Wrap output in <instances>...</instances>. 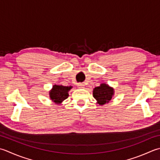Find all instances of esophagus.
Masks as SVG:
<instances>
[{"mask_svg":"<svg viewBox=\"0 0 160 160\" xmlns=\"http://www.w3.org/2000/svg\"><path fill=\"white\" fill-rule=\"evenodd\" d=\"M77 87L79 89H82L84 87V84L82 83H78V84H77Z\"/></svg>","mask_w":160,"mask_h":160,"instance_id":"1","label":"esophagus"}]
</instances>
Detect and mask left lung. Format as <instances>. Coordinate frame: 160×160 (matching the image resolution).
<instances>
[{
  "mask_svg": "<svg viewBox=\"0 0 160 160\" xmlns=\"http://www.w3.org/2000/svg\"><path fill=\"white\" fill-rule=\"evenodd\" d=\"M114 94V89L106 84H101V86L95 87L93 91V96L100 105L108 102Z\"/></svg>",
  "mask_w": 160,
  "mask_h": 160,
  "instance_id": "obj_1",
  "label": "left lung"
}]
</instances>
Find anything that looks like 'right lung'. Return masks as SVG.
I'll return each instance as SVG.
<instances>
[{"label":"right lung","mask_w":160,"mask_h":160,"mask_svg":"<svg viewBox=\"0 0 160 160\" xmlns=\"http://www.w3.org/2000/svg\"><path fill=\"white\" fill-rule=\"evenodd\" d=\"M71 87H64L62 85H54L50 92V97L53 102L60 103L68 96V92Z\"/></svg>","instance_id":"1"}]
</instances>
